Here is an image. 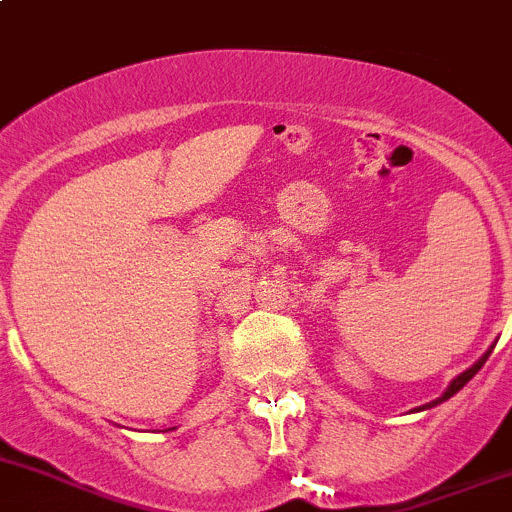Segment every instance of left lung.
I'll list each match as a JSON object with an SVG mask.
<instances>
[{"label":"left lung","mask_w":512,"mask_h":512,"mask_svg":"<svg viewBox=\"0 0 512 512\" xmlns=\"http://www.w3.org/2000/svg\"><path fill=\"white\" fill-rule=\"evenodd\" d=\"M488 355H491V350H488V352H486V355H483V357H481V360H478V362H476V365H473V367H471V370H466V372H463V374H458V377H456V379H453V382L449 384V389H446V392H444V397H441V399H436V402H431V404H426V407H434V404H439V402H444V399H449V397H453V394H456V392H458V389H461V387H466V384H468V379H473V377H476V372H478V370H481V367H483V365H486Z\"/></svg>","instance_id":"1"}]
</instances>
